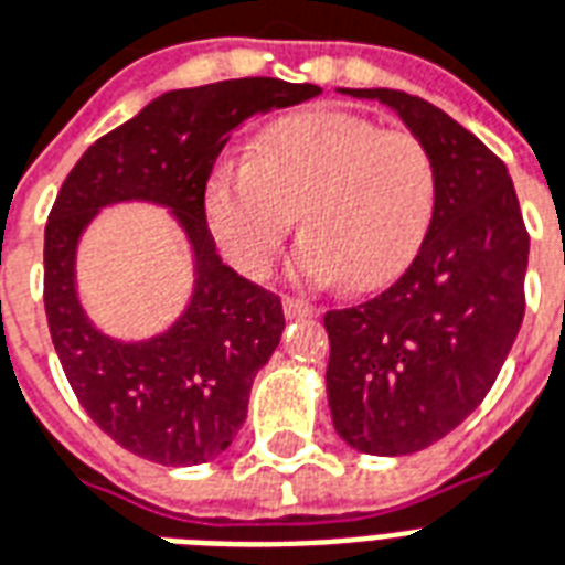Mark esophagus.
I'll return each mask as SVG.
<instances>
[{"label": "esophagus", "mask_w": 565, "mask_h": 565, "mask_svg": "<svg viewBox=\"0 0 565 565\" xmlns=\"http://www.w3.org/2000/svg\"><path fill=\"white\" fill-rule=\"evenodd\" d=\"M284 315L296 320V317H317L315 305H308L299 296H284Z\"/></svg>", "instance_id": "obj_1"}]
</instances>
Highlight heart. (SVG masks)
I'll list each match as a JSON object with an SVG mask.
<instances>
[{"label": "heart", "instance_id": "obj_1", "mask_svg": "<svg viewBox=\"0 0 565 565\" xmlns=\"http://www.w3.org/2000/svg\"><path fill=\"white\" fill-rule=\"evenodd\" d=\"M440 177L428 143L338 110H308L266 125L248 161L209 177L203 209L233 266L263 275L299 212L294 257L302 281L377 290L407 269L431 230Z\"/></svg>", "mask_w": 565, "mask_h": 565}]
</instances>
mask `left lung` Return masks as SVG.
<instances>
[{
    "label": "left lung",
    "mask_w": 565,
    "mask_h": 565,
    "mask_svg": "<svg viewBox=\"0 0 565 565\" xmlns=\"http://www.w3.org/2000/svg\"><path fill=\"white\" fill-rule=\"evenodd\" d=\"M341 92L398 113L440 177L431 230L407 271L323 317L341 440L365 455H411L458 428L494 386L524 320L530 236L509 170L476 134L407 92Z\"/></svg>",
    "instance_id": "obj_1"
}]
</instances>
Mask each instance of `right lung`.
Wrapping results in <instances>:
<instances>
[{"instance_id":"1","label":"right lung","mask_w":565,"mask_h":565,"mask_svg":"<svg viewBox=\"0 0 565 565\" xmlns=\"http://www.w3.org/2000/svg\"><path fill=\"white\" fill-rule=\"evenodd\" d=\"M311 83L242 77L164 92L74 164L44 227V311L53 347L92 422L164 467L206 463L248 416L250 383L284 332L281 299L224 266L203 194L230 134L257 113L320 95ZM146 199L174 212L195 254V294L149 342L98 333L76 299V242L104 205Z\"/></svg>"}]
</instances>
